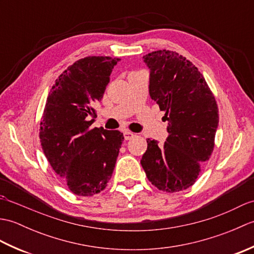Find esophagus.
<instances>
[{
	"label": "esophagus",
	"instance_id": "obj_1",
	"mask_svg": "<svg viewBox=\"0 0 254 254\" xmlns=\"http://www.w3.org/2000/svg\"><path fill=\"white\" fill-rule=\"evenodd\" d=\"M123 134H124V138H126L127 141H128V139H132L134 136H135V134L132 133L131 131H126Z\"/></svg>",
	"mask_w": 254,
	"mask_h": 254
}]
</instances>
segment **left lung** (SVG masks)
Instances as JSON below:
<instances>
[{
    "label": "left lung",
    "mask_w": 254,
    "mask_h": 254,
    "mask_svg": "<svg viewBox=\"0 0 254 254\" xmlns=\"http://www.w3.org/2000/svg\"><path fill=\"white\" fill-rule=\"evenodd\" d=\"M150 69L149 95L165 112L169 135L163 145L147 138L141 164L147 179L160 191L190 188L215 146L218 107L202 73L176 51L144 56Z\"/></svg>",
    "instance_id": "left-lung-1"
}]
</instances>
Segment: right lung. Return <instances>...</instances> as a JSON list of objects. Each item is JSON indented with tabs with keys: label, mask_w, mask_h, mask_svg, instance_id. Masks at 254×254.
Listing matches in <instances>:
<instances>
[{
	"label": "right lung",
	"mask_w": 254,
	"mask_h": 254,
	"mask_svg": "<svg viewBox=\"0 0 254 254\" xmlns=\"http://www.w3.org/2000/svg\"><path fill=\"white\" fill-rule=\"evenodd\" d=\"M119 58L85 57L56 79L42 113L39 138L42 150L68 190L93 196L108 186L123 134L90 127L93 108L104 97Z\"/></svg>",
	"instance_id": "add662e5"
}]
</instances>
